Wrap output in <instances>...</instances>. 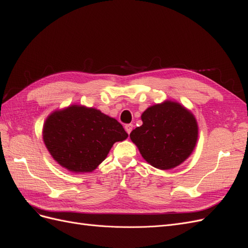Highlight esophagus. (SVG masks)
I'll return each mask as SVG.
<instances>
[{
	"mask_svg": "<svg viewBox=\"0 0 248 248\" xmlns=\"http://www.w3.org/2000/svg\"><path fill=\"white\" fill-rule=\"evenodd\" d=\"M124 130H125V132L128 133V134H130L131 132H132V130H133V124H125L124 125Z\"/></svg>",
	"mask_w": 248,
	"mask_h": 248,
	"instance_id": "esophagus-1",
	"label": "esophagus"
}]
</instances>
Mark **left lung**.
<instances>
[{
  "mask_svg": "<svg viewBox=\"0 0 248 248\" xmlns=\"http://www.w3.org/2000/svg\"><path fill=\"white\" fill-rule=\"evenodd\" d=\"M142 125L130 138L152 166L168 170L181 165L194 151L199 124L193 113L178 102L166 100L148 107L141 115Z\"/></svg>",
  "mask_w": 248,
  "mask_h": 248,
  "instance_id": "1",
  "label": "left lung"
}]
</instances>
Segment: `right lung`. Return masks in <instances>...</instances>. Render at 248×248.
Returning <instances> with one entry per match:
<instances>
[{"mask_svg":"<svg viewBox=\"0 0 248 248\" xmlns=\"http://www.w3.org/2000/svg\"><path fill=\"white\" fill-rule=\"evenodd\" d=\"M42 138L60 166L74 173H87L107 158L113 144L128 138V134L115 118L100 110L70 105L46 117Z\"/></svg>","mask_w":248,"mask_h":248,"instance_id":"1","label":"right lung"}]
</instances>
